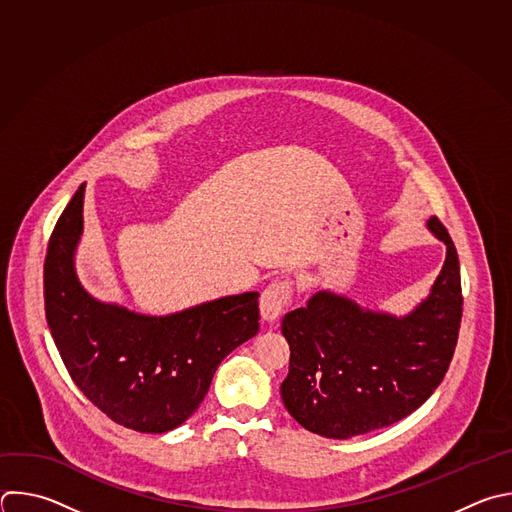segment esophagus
Instances as JSON below:
<instances>
[{
	"mask_svg": "<svg viewBox=\"0 0 512 512\" xmlns=\"http://www.w3.org/2000/svg\"><path fill=\"white\" fill-rule=\"evenodd\" d=\"M291 293H293V287L289 281H273L265 287V291L261 293V299H259V309H261V317L265 321H275L285 305L289 303L291 299Z\"/></svg>",
	"mask_w": 512,
	"mask_h": 512,
	"instance_id": "34e87169",
	"label": "esophagus"
}]
</instances>
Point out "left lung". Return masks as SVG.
I'll return each instance as SVG.
<instances>
[{
    "instance_id": "left-lung-1",
    "label": "left lung",
    "mask_w": 512,
    "mask_h": 512,
    "mask_svg": "<svg viewBox=\"0 0 512 512\" xmlns=\"http://www.w3.org/2000/svg\"><path fill=\"white\" fill-rule=\"evenodd\" d=\"M428 229L446 245V259L430 295L408 315L364 309L323 289L283 317L291 356L281 398L305 430L346 440L390 426L444 380L462 317L460 263L438 217Z\"/></svg>"
}]
</instances>
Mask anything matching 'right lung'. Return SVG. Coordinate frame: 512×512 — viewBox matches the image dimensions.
<instances>
[{
    "mask_svg": "<svg viewBox=\"0 0 512 512\" xmlns=\"http://www.w3.org/2000/svg\"><path fill=\"white\" fill-rule=\"evenodd\" d=\"M84 187L60 215L44 263L46 319L80 392L120 426L160 434L203 402L219 364L259 331V293L227 295L170 315L92 297L74 267Z\"/></svg>",
    "mask_w": 512,
    "mask_h": 512,
    "instance_id": "right-lung-1",
    "label": "right lung"
}]
</instances>
